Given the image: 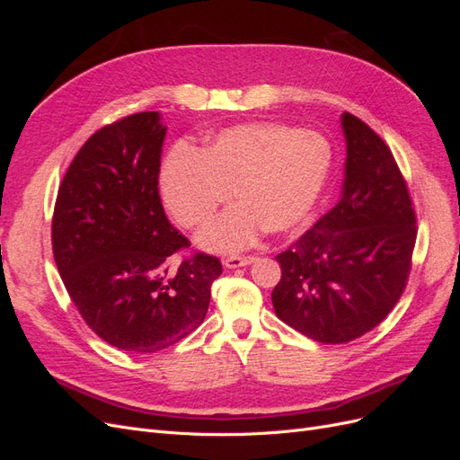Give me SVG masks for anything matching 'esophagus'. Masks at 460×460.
I'll list each match as a JSON object with an SVG mask.
<instances>
[{
    "instance_id": "1",
    "label": "esophagus",
    "mask_w": 460,
    "mask_h": 460,
    "mask_svg": "<svg viewBox=\"0 0 460 460\" xmlns=\"http://www.w3.org/2000/svg\"><path fill=\"white\" fill-rule=\"evenodd\" d=\"M255 261V257L247 255V257H242V255H232V257H226L225 261V267L226 269H240V267H247V264H252Z\"/></svg>"
}]
</instances>
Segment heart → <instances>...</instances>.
Here are the masks:
<instances>
[{"label": "heart", "mask_w": 460, "mask_h": 460, "mask_svg": "<svg viewBox=\"0 0 460 460\" xmlns=\"http://www.w3.org/2000/svg\"><path fill=\"white\" fill-rule=\"evenodd\" d=\"M332 151L323 136L282 122H245L220 130L201 149L166 157L159 190L180 226L198 230L232 199L240 203L199 235L208 252H240L262 230L286 234L309 217L323 191Z\"/></svg>", "instance_id": "obj_1"}]
</instances>
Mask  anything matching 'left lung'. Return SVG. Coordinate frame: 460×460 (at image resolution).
<instances>
[{
  "instance_id": "left-lung-1",
  "label": "left lung",
  "mask_w": 460,
  "mask_h": 460,
  "mask_svg": "<svg viewBox=\"0 0 460 460\" xmlns=\"http://www.w3.org/2000/svg\"><path fill=\"white\" fill-rule=\"evenodd\" d=\"M341 196L276 257V316L320 343H347L378 326L407 286L416 242L409 190L385 142L351 113Z\"/></svg>"
}]
</instances>
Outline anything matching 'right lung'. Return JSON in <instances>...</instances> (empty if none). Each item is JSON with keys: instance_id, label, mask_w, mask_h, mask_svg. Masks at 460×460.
<instances>
[{"instance_id": "1", "label": "right lung", "mask_w": 460, "mask_h": 460, "mask_svg": "<svg viewBox=\"0 0 460 460\" xmlns=\"http://www.w3.org/2000/svg\"><path fill=\"white\" fill-rule=\"evenodd\" d=\"M166 127L157 111L97 130L59 186L51 222L53 257L86 324L109 345L155 353L196 330L222 274L196 253L164 215L159 166Z\"/></svg>"}]
</instances>
